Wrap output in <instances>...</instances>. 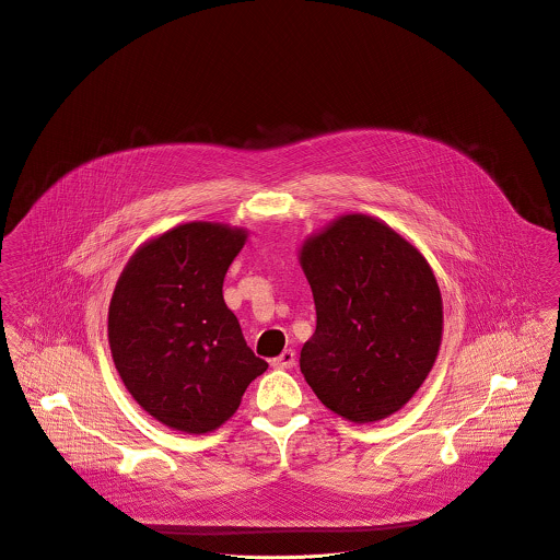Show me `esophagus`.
Wrapping results in <instances>:
<instances>
[{
    "mask_svg": "<svg viewBox=\"0 0 560 560\" xmlns=\"http://www.w3.org/2000/svg\"><path fill=\"white\" fill-rule=\"evenodd\" d=\"M273 369H293L295 366V351L293 349H284L278 358L271 360Z\"/></svg>",
    "mask_w": 560,
    "mask_h": 560,
    "instance_id": "1",
    "label": "esophagus"
}]
</instances>
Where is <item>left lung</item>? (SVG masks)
Returning a JSON list of instances; mask_svg holds the SVG:
<instances>
[{"label": "left lung", "mask_w": 560, "mask_h": 560, "mask_svg": "<svg viewBox=\"0 0 560 560\" xmlns=\"http://www.w3.org/2000/svg\"><path fill=\"white\" fill-rule=\"evenodd\" d=\"M300 265L317 329L300 369L334 413L377 422L411 399L442 345V293L420 249L386 222L347 213L311 235Z\"/></svg>", "instance_id": "obj_1"}]
</instances>
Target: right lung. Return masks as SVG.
Wrapping results in <instances>:
<instances>
[{"mask_svg":"<svg viewBox=\"0 0 560 560\" xmlns=\"http://www.w3.org/2000/svg\"><path fill=\"white\" fill-rule=\"evenodd\" d=\"M245 240V229L220 222L178 224L142 243L116 282L107 313L116 371L174 431H215L267 371L222 295Z\"/></svg>","mask_w":560,"mask_h":560,"instance_id":"add662e5","label":"right lung"}]
</instances>
